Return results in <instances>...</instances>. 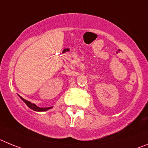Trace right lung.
I'll use <instances>...</instances> for the list:
<instances>
[{"label":"right lung","mask_w":148,"mask_h":148,"mask_svg":"<svg viewBox=\"0 0 148 148\" xmlns=\"http://www.w3.org/2000/svg\"><path fill=\"white\" fill-rule=\"evenodd\" d=\"M21 99H23V101L25 102V103L26 104V106H28V107L29 108L32 109L33 110H35V111H45V110H49V109L51 108H39V107H37V106L34 105V104L33 103H31L30 102H29V101L26 100V99H23L22 97H21Z\"/></svg>","instance_id":"obj_1"}]
</instances>
